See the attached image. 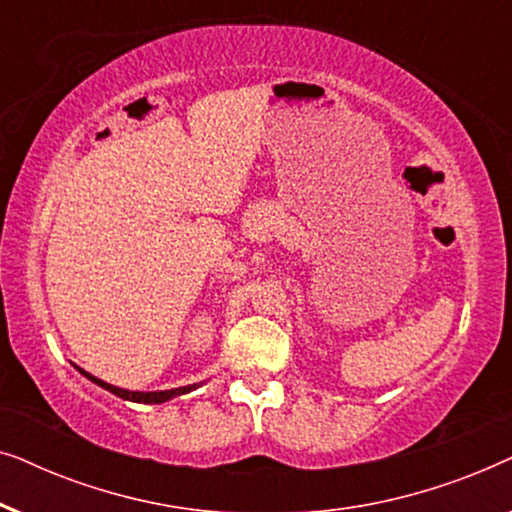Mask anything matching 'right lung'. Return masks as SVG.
Returning <instances> with one entry per match:
<instances>
[{
	"instance_id": "add662e5",
	"label": "right lung",
	"mask_w": 512,
	"mask_h": 512,
	"mask_svg": "<svg viewBox=\"0 0 512 512\" xmlns=\"http://www.w3.org/2000/svg\"><path fill=\"white\" fill-rule=\"evenodd\" d=\"M81 375H86L90 382H95L97 387L111 391V394H116L118 398H125V401H135V403H165V401H170V398H174V396L188 394V391H193V389L200 387V384H188V387H177V389H167V391H128V389L114 387V384H107V382L97 380L95 375L86 373V370H81Z\"/></svg>"
}]
</instances>
